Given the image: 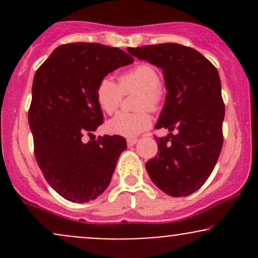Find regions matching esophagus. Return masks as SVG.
Listing matches in <instances>:
<instances>
[{"mask_svg": "<svg viewBox=\"0 0 258 258\" xmlns=\"http://www.w3.org/2000/svg\"><path fill=\"white\" fill-rule=\"evenodd\" d=\"M137 142H138L137 138H128V139H127V144H128L130 147L135 146V144L137 143Z\"/></svg>", "mask_w": 258, "mask_h": 258, "instance_id": "34e87169", "label": "esophagus"}]
</instances>
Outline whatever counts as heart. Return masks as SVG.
<instances>
[{"mask_svg": "<svg viewBox=\"0 0 258 258\" xmlns=\"http://www.w3.org/2000/svg\"><path fill=\"white\" fill-rule=\"evenodd\" d=\"M138 91L136 112H119L108 121L109 132L123 137H135L152 126V116L146 110L158 111L164 100L160 74L153 65L138 64L119 76V85L110 78H103L96 88V99L106 114L119 109L123 93Z\"/></svg>", "mask_w": 258, "mask_h": 258, "instance_id": "heart-1", "label": "heart"}]
</instances>
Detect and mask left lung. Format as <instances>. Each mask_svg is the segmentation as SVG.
Here are the masks:
<instances>
[{
  "label": "left lung",
  "instance_id": "obj_1",
  "mask_svg": "<svg viewBox=\"0 0 258 258\" xmlns=\"http://www.w3.org/2000/svg\"><path fill=\"white\" fill-rule=\"evenodd\" d=\"M127 51L161 68L167 90L155 128L171 133L155 137L159 153L146 164L148 173L164 193L186 197L209 178L223 144L220 75L200 52L178 43L128 47Z\"/></svg>",
  "mask_w": 258,
  "mask_h": 258
}]
</instances>
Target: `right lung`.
Instances as JSON below:
<instances>
[{"mask_svg": "<svg viewBox=\"0 0 258 258\" xmlns=\"http://www.w3.org/2000/svg\"><path fill=\"white\" fill-rule=\"evenodd\" d=\"M133 58L100 43L61 44L36 70L29 125L36 161L48 184L64 199L87 203L108 188L120 154L121 136L82 142L103 123L98 82Z\"/></svg>", "mask_w": 258, "mask_h": 258, "instance_id": "add662e5", "label": "right lung"}]
</instances>
